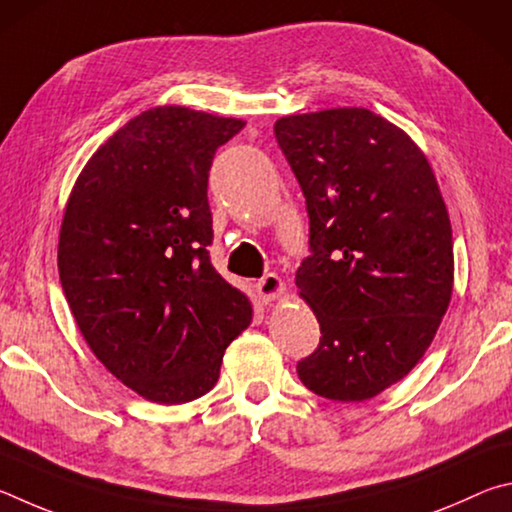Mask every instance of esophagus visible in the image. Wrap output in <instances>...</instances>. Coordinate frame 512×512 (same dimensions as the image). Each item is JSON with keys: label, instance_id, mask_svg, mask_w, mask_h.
<instances>
[{"label": "esophagus", "instance_id": "esophagus-1", "mask_svg": "<svg viewBox=\"0 0 512 512\" xmlns=\"http://www.w3.org/2000/svg\"><path fill=\"white\" fill-rule=\"evenodd\" d=\"M256 292H258V297H261L265 303L267 301H274V299H279L281 294L285 292V283L276 274H265L263 279L256 283Z\"/></svg>", "mask_w": 512, "mask_h": 512}]
</instances>
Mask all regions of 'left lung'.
<instances>
[{
    "instance_id": "obj_1",
    "label": "left lung",
    "mask_w": 512,
    "mask_h": 512,
    "mask_svg": "<svg viewBox=\"0 0 512 512\" xmlns=\"http://www.w3.org/2000/svg\"><path fill=\"white\" fill-rule=\"evenodd\" d=\"M274 134L306 197L297 288L321 328L297 373L321 398L369 400L414 369L450 306L443 195L423 150L364 107L283 116Z\"/></svg>"
}]
</instances>
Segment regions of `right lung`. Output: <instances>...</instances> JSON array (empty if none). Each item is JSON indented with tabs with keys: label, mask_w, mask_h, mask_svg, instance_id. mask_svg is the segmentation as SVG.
<instances>
[{
	"label": "right lung",
	"mask_w": 512,
	"mask_h": 512,
	"mask_svg": "<svg viewBox=\"0 0 512 512\" xmlns=\"http://www.w3.org/2000/svg\"><path fill=\"white\" fill-rule=\"evenodd\" d=\"M245 128L188 107L141 112L78 175L58 242L62 292L92 353L125 387L182 405L218 382L251 303L215 272L209 170Z\"/></svg>",
	"instance_id": "right-lung-1"
}]
</instances>
